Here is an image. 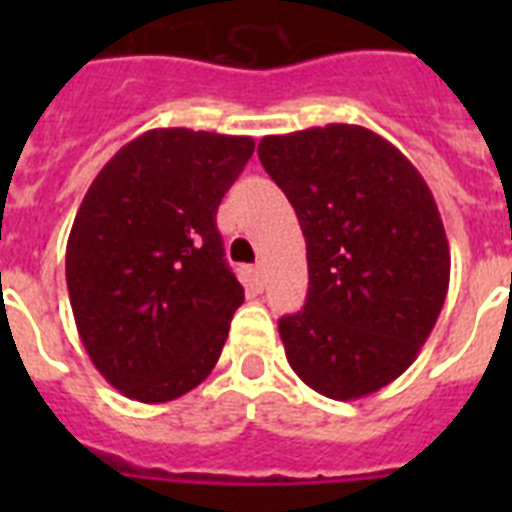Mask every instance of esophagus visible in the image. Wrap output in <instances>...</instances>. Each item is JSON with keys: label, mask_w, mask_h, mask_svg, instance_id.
<instances>
[{"label": "esophagus", "mask_w": 512, "mask_h": 512, "mask_svg": "<svg viewBox=\"0 0 512 512\" xmlns=\"http://www.w3.org/2000/svg\"><path fill=\"white\" fill-rule=\"evenodd\" d=\"M247 276H249V284L255 289H263V268L260 265H252V268H247Z\"/></svg>", "instance_id": "obj_1"}]
</instances>
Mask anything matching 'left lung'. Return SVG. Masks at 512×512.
Masks as SVG:
<instances>
[{
	"mask_svg": "<svg viewBox=\"0 0 512 512\" xmlns=\"http://www.w3.org/2000/svg\"><path fill=\"white\" fill-rule=\"evenodd\" d=\"M257 156L295 207L308 252L303 311L279 319L289 366L335 401L377 393L412 366L449 289L428 183L358 124L268 135Z\"/></svg>",
	"mask_w": 512,
	"mask_h": 512,
	"instance_id": "1",
	"label": "left lung"
}]
</instances>
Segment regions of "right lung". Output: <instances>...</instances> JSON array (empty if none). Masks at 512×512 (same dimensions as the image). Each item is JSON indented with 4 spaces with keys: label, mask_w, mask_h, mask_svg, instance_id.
Here are the masks:
<instances>
[{
    "label": "right lung",
    "mask_w": 512,
    "mask_h": 512,
    "mask_svg": "<svg viewBox=\"0 0 512 512\" xmlns=\"http://www.w3.org/2000/svg\"><path fill=\"white\" fill-rule=\"evenodd\" d=\"M255 151L244 135L148 130L92 180L66 284L92 364L124 396L175 401L212 369L244 289L215 217Z\"/></svg>",
    "instance_id": "add662e5"
}]
</instances>
